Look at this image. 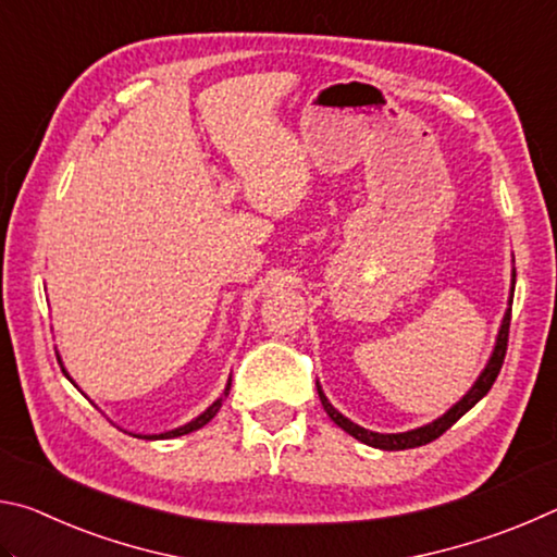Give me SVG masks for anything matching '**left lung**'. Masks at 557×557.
I'll return each instance as SVG.
<instances>
[{
  "label": "left lung",
  "mask_w": 557,
  "mask_h": 557,
  "mask_svg": "<svg viewBox=\"0 0 557 557\" xmlns=\"http://www.w3.org/2000/svg\"><path fill=\"white\" fill-rule=\"evenodd\" d=\"M513 287H516V270L511 272V292H508V307L504 312V319H502V326H498V334H496V344H494V351L492 356H488V361L484 366V371L479 373V379L474 381V385L461 395V398L451 405V408L440 414L437 420L428 422V425L422 428H414V430H408V432H373V430H366L361 425H356L354 420H348L346 414L338 412L332 403H329V398L322 391V385L317 383V393H319V400H322L324 410L329 418H332L338 428H342L344 432H348V435L356 437L358 442H363V445L369 447H375V449H385V451H398V449H412V447H420V445H428V442L437 440L442 432H447L455 422L461 418V414L469 412L474 405L484 398V395L492 391V385L496 381L498 371H502L504 366V356H506V344H508V324H511V301H513Z\"/></svg>",
  "instance_id": "8db88e82"
}]
</instances>
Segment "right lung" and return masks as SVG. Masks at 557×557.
Wrapping results in <instances>:
<instances>
[{"label":"right lung","instance_id":"obj_1","mask_svg":"<svg viewBox=\"0 0 557 557\" xmlns=\"http://www.w3.org/2000/svg\"><path fill=\"white\" fill-rule=\"evenodd\" d=\"M59 356V354H55ZM59 363H61V369H63V373L69 375V371H65V366H63V361H61V356H59ZM69 381L73 383V379L69 375ZM75 385V383H73ZM228 391H231V379H228V383H225V388H223V395L221 398H215L209 408H206L201 414H196V418L191 420V422H186V425H178V428H174V430H166V432H159V435H143V432H129L132 437H143V440H169V437H182V435H188V432H194V430H199V428H203L206 422H211L213 420V414L221 410V405H223V398H228Z\"/></svg>","mask_w":557,"mask_h":557}]
</instances>
